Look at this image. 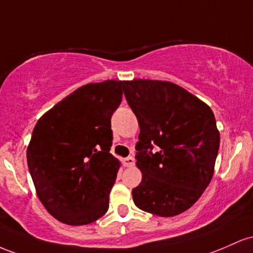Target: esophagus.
I'll return each instance as SVG.
<instances>
[{
	"label": "esophagus",
	"mask_w": 253,
	"mask_h": 253,
	"mask_svg": "<svg viewBox=\"0 0 253 253\" xmlns=\"http://www.w3.org/2000/svg\"><path fill=\"white\" fill-rule=\"evenodd\" d=\"M122 164H123V166H126V167H131V166H134L135 159L132 157L124 158L123 160H122Z\"/></svg>",
	"instance_id": "obj_1"
}]
</instances>
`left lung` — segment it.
<instances>
[{
    "mask_svg": "<svg viewBox=\"0 0 253 253\" xmlns=\"http://www.w3.org/2000/svg\"><path fill=\"white\" fill-rule=\"evenodd\" d=\"M124 95L140 126L136 207L159 216L188 211L211 183L220 134L211 109L178 84L126 81Z\"/></svg>",
    "mask_w": 253,
    "mask_h": 253,
    "instance_id": "1",
    "label": "left lung"
}]
</instances>
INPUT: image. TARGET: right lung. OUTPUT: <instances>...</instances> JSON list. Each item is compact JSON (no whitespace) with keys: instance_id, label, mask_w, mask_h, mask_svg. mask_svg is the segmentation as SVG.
<instances>
[{"instance_id":"right-lung-1","label":"right lung","mask_w":253,"mask_h":253,"mask_svg":"<svg viewBox=\"0 0 253 253\" xmlns=\"http://www.w3.org/2000/svg\"><path fill=\"white\" fill-rule=\"evenodd\" d=\"M126 81L107 80L76 89L37 122L27 165L37 195L61 222H94L109 209L119 161L110 153L111 117Z\"/></svg>"}]
</instances>
